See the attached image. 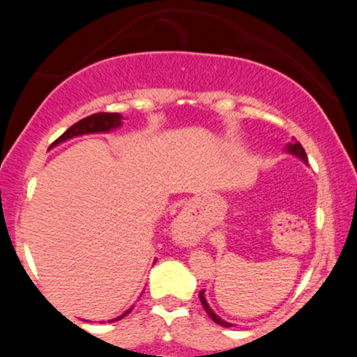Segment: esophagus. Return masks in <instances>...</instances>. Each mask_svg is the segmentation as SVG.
<instances>
[{
	"label": "esophagus",
	"mask_w": 357,
	"mask_h": 357,
	"mask_svg": "<svg viewBox=\"0 0 357 357\" xmlns=\"http://www.w3.org/2000/svg\"><path fill=\"white\" fill-rule=\"evenodd\" d=\"M186 213H181V215H179V218L178 220H176V227H178L179 228V230H183V227H184V225H186Z\"/></svg>",
	"instance_id": "esophagus-1"
}]
</instances>
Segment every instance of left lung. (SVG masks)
Returning a JSON list of instances; mask_svg holds the SVG:
<instances>
[{"label": "left lung", "mask_w": 357, "mask_h": 357, "mask_svg": "<svg viewBox=\"0 0 357 357\" xmlns=\"http://www.w3.org/2000/svg\"><path fill=\"white\" fill-rule=\"evenodd\" d=\"M287 153H290V154L297 155L298 159H302V161H304L305 165H307V154H305L304 147H302L301 142H289V144H287ZM199 301H202V305L204 307V310H206V314L210 315V317L213 319V321H215L216 324H220V326H223V327H231V324H230V322L223 321V319H220L218 315H216L215 312H213L211 307L208 305L206 297H204V290H202V292H199Z\"/></svg>", "instance_id": "8db88e82"}]
</instances>
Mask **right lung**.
Here are the masks:
<instances>
[{
	"instance_id": "add662e5",
	"label": "right lung",
	"mask_w": 357,
	"mask_h": 357,
	"mask_svg": "<svg viewBox=\"0 0 357 357\" xmlns=\"http://www.w3.org/2000/svg\"><path fill=\"white\" fill-rule=\"evenodd\" d=\"M121 119L122 116L117 112H99V114H92V116L82 119V121L77 122V124H73L72 127H68L67 130H65L61 136L56 139L55 142H53V146L60 144V142H65L68 141V139L72 137H77V136H84V134H97V132H109V130L116 129V127H121ZM132 310V307H130L129 310H126L124 314L119 315L116 321L119 319L126 317L127 314Z\"/></svg>"
}]
</instances>
